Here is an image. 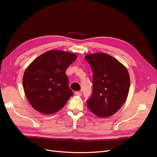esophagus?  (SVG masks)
Wrapping results in <instances>:
<instances>
[{
  "label": "esophagus",
  "mask_w": 157,
  "mask_h": 157,
  "mask_svg": "<svg viewBox=\"0 0 157 157\" xmlns=\"http://www.w3.org/2000/svg\"><path fill=\"white\" fill-rule=\"evenodd\" d=\"M75 95L77 96H82V93L80 92H75Z\"/></svg>",
  "instance_id": "34e87169"
}]
</instances>
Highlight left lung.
I'll list each match as a JSON object with an SVG mask.
<instances>
[{"label": "left lung", "mask_w": 157, "mask_h": 157, "mask_svg": "<svg viewBox=\"0 0 157 157\" xmlns=\"http://www.w3.org/2000/svg\"><path fill=\"white\" fill-rule=\"evenodd\" d=\"M93 71V92L87 105L101 118L114 115L125 103L130 79L124 65L111 56L96 53L85 56Z\"/></svg>", "instance_id": "8db88e82"}]
</instances>
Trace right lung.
<instances>
[{
  "instance_id": "obj_1",
  "label": "right lung",
  "mask_w": 157,
  "mask_h": 157,
  "mask_svg": "<svg viewBox=\"0 0 157 157\" xmlns=\"http://www.w3.org/2000/svg\"><path fill=\"white\" fill-rule=\"evenodd\" d=\"M77 56L58 50L39 56L26 69L23 77L25 94L31 105L44 115L59 111L73 96L65 71Z\"/></svg>"
}]
</instances>
